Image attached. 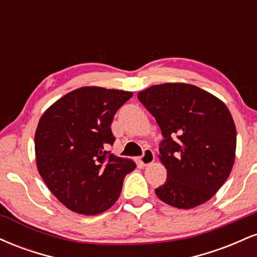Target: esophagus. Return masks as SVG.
<instances>
[{
  "mask_svg": "<svg viewBox=\"0 0 257 257\" xmlns=\"http://www.w3.org/2000/svg\"><path fill=\"white\" fill-rule=\"evenodd\" d=\"M138 162L143 167L150 166V164L155 162V153H153V151H151V150H146L145 153L138 159Z\"/></svg>",
  "mask_w": 257,
  "mask_h": 257,
  "instance_id": "34e87169",
  "label": "esophagus"
}]
</instances>
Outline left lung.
Returning a JSON list of instances; mask_svg holds the SVG:
<instances>
[{"mask_svg":"<svg viewBox=\"0 0 257 257\" xmlns=\"http://www.w3.org/2000/svg\"><path fill=\"white\" fill-rule=\"evenodd\" d=\"M138 98L164 138L158 157L167 181L156 188L158 198L179 209L208 202L234 164L237 131L225 102L188 83L152 85Z\"/></svg>","mask_w":257,"mask_h":257,"instance_id":"1","label":"left lung"}]
</instances>
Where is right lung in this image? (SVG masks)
<instances>
[{
  "mask_svg": "<svg viewBox=\"0 0 257 257\" xmlns=\"http://www.w3.org/2000/svg\"><path fill=\"white\" fill-rule=\"evenodd\" d=\"M132 91L81 87L65 94L41 116L35 156L49 191L73 213L98 215L118 199L123 180L137 168L129 158L107 157L111 123Z\"/></svg>",
  "mask_w": 257,
  "mask_h": 257,
  "instance_id": "obj_1",
  "label": "right lung"
}]
</instances>
